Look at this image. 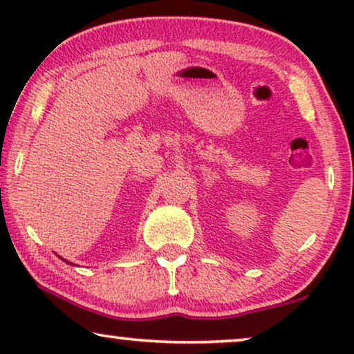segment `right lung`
I'll return each instance as SVG.
<instances>
[{"label": "right lung", "mask_w": 354, "mask_h": 354, "mask_svg": "<svg viewBox=\"0 0 354 354\" xmlns=\"http://www.w3.org/2000/svg\"><path fill=\"white\" fill-rule=\"evenodd\" d=\"M61 259H62V258H61ZM62 261H64V259H62ZM66 263H67V264H72V263H69V261H66ZM72 266H74V264H72Z\"/></svg>", "instance_id": "right-lung-1"}]
</instances>
